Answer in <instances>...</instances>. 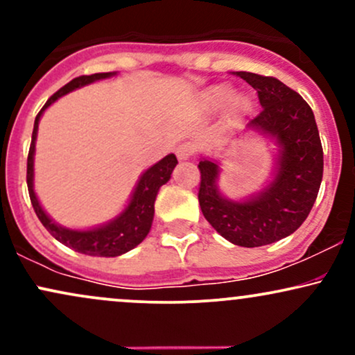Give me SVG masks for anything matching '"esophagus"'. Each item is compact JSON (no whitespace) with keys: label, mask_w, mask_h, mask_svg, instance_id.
I'll use <instances>...</instances> for the list:
<instances>
[{"label":"esophagus","mask_w":355,"mask_h":355,"mask_svg":"<svg viewBox=\"0 0 355 355\" xmlns=\"http://www.w3.org/2000/svg\"><path fill=\"white\" fill-rule=\"evenodd\" d=\"M175 153H177L178 160H189V158L197 153V145L193 141H183L182 145L177 146V152Z\"/></svg>","instance_id":"1"}]
</instances>
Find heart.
<instances>
[{
    "label": "heart",
    "mask_w": 355,
    "mask_h": 355,
    "mask_svg": "<svg viewBox=\"0 0 355 355\" xmlns=\"http://www.w3.org/2000/svg\"><path fill=\"white\" fill-rule=\"evenodd\" d=\"M202 107L207 112H217L229 103V116L239 118L248 110V98L243 95L234 96V88L230 85H214L202 93Z\"/></svg>",
    "instance_id": "b5f03b06"
}]
</instances>
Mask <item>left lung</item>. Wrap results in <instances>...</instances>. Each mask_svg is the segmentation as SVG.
Returning a JSON list of instances; mask_svg holds the SVG:
<instances>
[{
	"instance_id": "obj_1",
	"label": "left lung",
	"mask_w": 355,
	"mask_h": 355,
	"mask_svg": "<svg viewBox=\"0 0 355 355\" xmlns=\"http://www.w3.org/2000/svg\"><path fill=\"white\" fill-rule=\"evenodd\" d=\"M257 89L262 110L248 128L275 137L280 145L275 180L247 202L223 198L218 165L200 160L198 203L203 217L229 242L262 247L294 234L311 214L324 173V152L312 108L299 93L274 76L235 71Z\"/></svg>"
}]
</instances>
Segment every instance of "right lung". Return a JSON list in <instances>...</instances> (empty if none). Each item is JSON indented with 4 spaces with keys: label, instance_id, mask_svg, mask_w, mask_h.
I'll return each instance as SVG.
<instances>
[{
    "label": "right lung",
    "instance_id": "add662e5",
    "mask_svg": "<svg viewBox=\"0 0 355 355\" xmlns=\"http://www.w3.org/2000/svg\"><path fill=\"white\" fill-rule=\"evenodd\" d=\"M112 75H115V73H95V75L76 76V78H73L70 83L64 85L63 88H60L55 95H51L50 98H48L44 107L40 110V113L35 118V128L33 135H31V145L30 152H28L26 165V183L28 191H30V200L35 209L36 217H38L40 222L43 223L44 229L50 232L53 237L63 243V245L70 247L75 252H80V254L93 257H118L125 254V252L132 250V248L137 247L140 242H144V239L148 235L150 227H152L153 222V203L155 198H157L158 189L170 180V175H172L175 165L178 164L177 157H175L173 153H170L166 155L164 160H160L158 164L150 166V168L141 175L140 182H138L137 189L133 191L132 200H130L128 207H126L123 214H121L120 217H116L113 222H110L108 225L83 232L70 230L56 225V223L44 214V210L42 209V205H40L33 190V155L40 116H42V113L50 107L53 101L58 100L60 96L64 95V93L83 87V85L93 83V81L96 80L108 78V76Z\"/></svg>",
    "mask_w": 355,
    "mask_h": 355
}]
</instances>
